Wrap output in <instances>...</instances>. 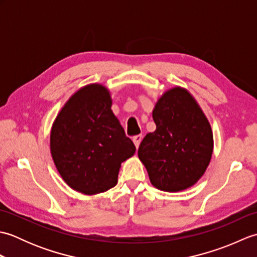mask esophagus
<instances>
[{"label":"esophagus","mask_w":257,"mask_h":257,"mask_svg":"<svg viewBox=\"0 0 257 257\" xmlns=\"http://www.w3.org/2000/svg\"><path fill=\"white\" fill-rule=\"evenodd\" d=\"M141 139H143V136H141V135L135 136V137L133 138V141H134V144H135V146H136V148H138V147H139Z\"/></svg>","instance_id":"esophagus-1"}]
</instances>
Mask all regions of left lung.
I'll use <instances>...</instances> for the list:
<instances>
[{"mask_svg":"<svg viewBox=\"0 0 257 257\" xmlns=\"http://www.w3.org/2000/svg\"><path fill=\"white\" fill-rule=\"evenodd\" d=\"M156 132L146 135L138 157L151 184L168 192L192 187L203 176L213 152V135L205 114L181 87L166 91L152 111Z\"/></svg>","mask_w":257,"mask_h":257,"instance_id":"left-lung-1","label":"left lung"}]
</instances>
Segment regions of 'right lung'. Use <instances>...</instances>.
<instances>
[{"instance_id": "obj_1", "label": "right lung", "mask_w": 257, "mask_h": 257, "mask_svg": "<svg viewBox=\"0 0 257 257\" xmlns=\"http://www.w3.org/2000/svg\"><path fill=\"white\" fill-rule=\"evenodd\" d=\"M135 151L102 85H88L75 92L54 121V163L64 181L80 193L91 195L113 188L121 162Z\"/></svg>"}]
</instances>
